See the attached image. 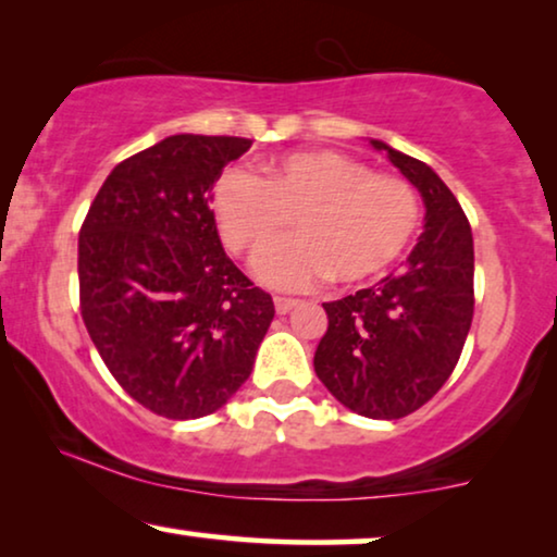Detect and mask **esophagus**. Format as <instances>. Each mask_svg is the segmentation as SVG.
<instances>
[{"mask_svg": "<svg viewBox=\"0 0 557 557\" xmlns=\"http://www.w3.org/2000/svg\"><path fill=\"white\" fill-rule=\"evenodd\" d=\"M300 300H295V298H283V295H277V298H274V310H277L280 315H285V313H290V310L298 306Z\"/></svg>", "mask_w": 557, "mask_h": 557, "instance_id": "1", "label": "esophagus"}]
</instances>
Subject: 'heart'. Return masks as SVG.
Wrapping results in <instances>:
<instances>
[{
    "mask_svg": "<svg viewBox=\"0 0 557 557\" xmlns=\"http://www.w3.org/2000/svg\"><path fill=\"white\" fill-rule=\"evenodd\" d=\"M211 216L224 247L247 259L294 221V239L257 262L264 283L302 290L331 277L351 287L380 277L410 249L420 198L405 177L318 150L274 160L257 177L226 170L211 190Z\"/></svg>",
    "mask_w": 557,
    "mask_h": 557,
    "instance_id": "1",
    "label": "heart"
}]
</instances>
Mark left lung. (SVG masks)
Masks as SVG:
<instances>
[{"mask_svg": "<svg viewBox=\"0 0 557 557\" xmlns=\"http://www.w3.org/2000/svg\"><path fill=\"white\" fill-rule=\"evenodd\" d=\"M372 145L420 190L425 232L405 272L323 302L329 331L313 367L348 410L399 420L433 399L461 359L473 318V236L461 203L425 162Z\"/></svg>", "mask_w": 557, "mask_h": 557, "instance_id": "left-lung-1", "label": "left lung"}]
</instances>
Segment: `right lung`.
Here are the masks:
<instances>
[{
    "label": "right lung",
    "mask_w": 557,
    "mask_h": 557,
    "mask_svg": "<svg viewBox=\"0 0 557 557\" xmlns=\"http://www.w3.org/2000/svg\"><path fill=\"white\" fill-rule=\"evenodd\" d=\"M251 147L173 135L111 170L78 234L81 318L119 387L154 414L196 420L247 382L272 295L226 257L211 188Z\"/></svg>",
    "instance_id": "1"
}]
</instances>
